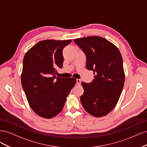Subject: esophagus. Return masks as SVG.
I'll return each instance as SVG.
<instances>
[{"instance_id": "obj_1", "label": "esophagus", "mask_w": 147, "mask_h": 147, "mask_svg": "<svg viewBox=\"0 0 147 147\" xmlns=\"http://www.w3.org/2000/svg\"><path fill=\"white\" fill-rule=\"evenodd\" d=\"M81 83V80L80 79H77V84H80Z\"/></svg>"}]
</instances>
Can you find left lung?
<instances>
[{"mask_svg": "<svg viewBox=\"0 0 147 147\" xmlns=\"http://www.w3.org/2000/svg\"><path fill=\"white\" fill-rule=\"evenodd\" d=\"M74 42L86 55V69L94 75L91 83H82L81 103L92 116H105L116 106L124 86L121 53L112 43L98 36L75 39Z\"/></svg>", "mask_w": 147, "mask_h": 147, "instance_id": "1", "label": "left lung"}]
</instances>
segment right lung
Returning <instances> with one entry per match:
<instances>
[{
    "label": "right lung",
    "instance_id": "1",
    "mask_svg": "<svg viewBox=\"0 0 147 147\" xmlns=\"http://www.w3.org/2000/svg\"><path fill=\"white\" fill-rule=\"evenodd\" d=\"M72 40H46L38 42L25 54L21 80L29 104L40 117L51 118L59 114L71 90L74 78L56 76L62 68L63 48Z\"/></svg>",
    "mask_w": 147,
    "mask_h": 147
}]
</instances>
